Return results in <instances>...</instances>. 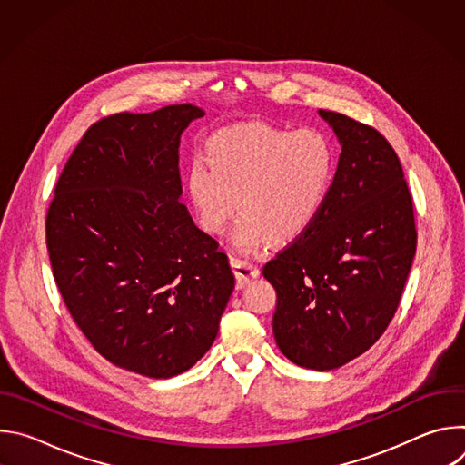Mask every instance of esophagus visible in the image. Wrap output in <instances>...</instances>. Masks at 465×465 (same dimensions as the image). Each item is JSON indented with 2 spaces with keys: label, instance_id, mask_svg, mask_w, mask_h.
<instances>
[{
  "label": "esophagus",
  "instance_id": "obj_1",
  "mask_svg": "<svg viewBox=\"0 0 465 465\" xmlns=\"http://www.w3.org/2000/svg\"><path fill=\"white\" fill-rule=\"evenodd\" d=\"M230 264H232V269L235 272V278H237V289H242L244 285H248L252 280H255L259 276V269L255 267L253 262H250L246 259L232 257Z\"/></svg>",
  "mask_w": 465,
  "mask_h": 465
}]
</instances>
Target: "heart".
<instances>
[{
    "instance_id": "1",
    "label": "heart",
    "mask_w": 465,
    "mask_h": 465,
    "mask_svg": "<svg viewBox=\"0 0 465 465\" xmlns=\"http://www.w3.org/2000/svg\"><path fill=\"white\" fill-rule=\"evenodd\" d=\"M337 173L333 142L320 130H285L264 123L219 130L185 171L187 203L196 224L221 235L235 210V250L289 244L320 217Z\"/></svg>"
}]
</instances>
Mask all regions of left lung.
<instances>
[{
	"label": "left lung",
	"instance_id": "1",
	"mask_svg": "<svg viewBox=\"0 0 465 465\" xmlns=\"http://www.w3.org/2000/svg\"><path fill=\"white\" fill-rule=\"evenodd\" d=\"M342 147L316 223L262 276L278 294L282 353L307 370H335L368 351L400 305L416 255L412 196L386 138L344 114L318 110Z\"/></svg>",
	"mask_w": 465,
	"mask_h": 465
}]
</instances>
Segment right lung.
Instances as JSON below:
<instances>
[{"instance_id": "add662e5", "label": "right lung", "mask_w": 465, "mask_h": 465, "mask_svg": "<svg viewBox=\"0 0 465 465\" xmlns=\"http://www.w3.org/2000/svg\"><path fill=\"white\" fill-rule=\"evenodd\" d=\"M203 115L173 104L92 124L45 221L56 287L90 344L153 379L204 357L235 287L228 255L180 201V136Z\"/></svg>"}]
</instances>
